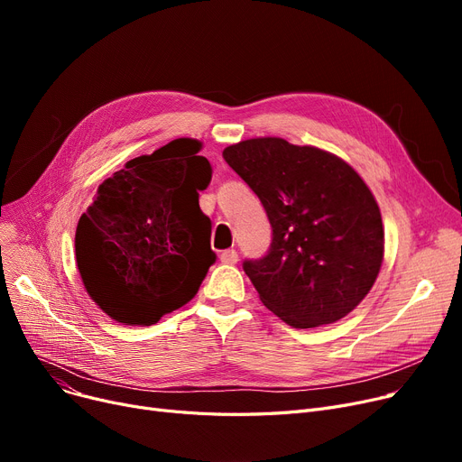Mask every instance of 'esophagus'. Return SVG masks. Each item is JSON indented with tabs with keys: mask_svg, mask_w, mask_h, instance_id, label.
Here are the masks:
<instances>
[{
	"mask_svg": "<svg viewBox=\"0 0 462 462\" xmlns=\"http://www.w3.org/2000/svg\"><path fill=\"white\" fill-rule=\"evenodd\" d=\"M237 258L239 256H237V253L234 249H228V251L221 253V262H225V263H236Z\"/></svg>",
	"mask_w": 462,
	"mask_h": 462,
	"instance_id": "obj_1",
	"label": "esophagus"
}]
</instances>
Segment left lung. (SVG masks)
Masks as SVG:
<instances>
[{
    "instance_id": "obj_1",
    "label": "left lung",
    "mask_w": 462,
    "mask_h": 462,
    "mask_svg": "<svg viewBox=\"0 0 462 462\" xmlns=\"http://www.w3.org/2000/svg\"><path fill=\"white\" fill-rule=\"evenodd\" d=\"M223 157L258 194L273 228L270 253L244 263L260 301L298 329L346 317L383 262L369 185L335 153L277 136L241 140Z\"/></svg>"
}]
</instances>
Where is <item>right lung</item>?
Masks as SVG:
<instances>
[{
    "mask_svg": "<svg viewBox=\"0 0 462 462\" xmlns=\"http://www.w3.org/2000/svg\"><path fill=\"white\" fill-rule=\"evenodd\" d=\"M202 142L176 138L125 162L82 213L75 256L89 298L125 326H152L197 296L215 262L199 190L211 181Z\"/></svg>",
    "mask_w": 462,
    "mask_h": 462,
    "instance_id": "right-lung-1",
    "label": "right lung"
}]
</instances>
